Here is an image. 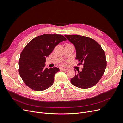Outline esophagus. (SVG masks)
Returning <instances> with one entry per match:
<instances>
[{"mask_svg":"<svg viewBox=\"0 0 123 123\" xmlns=\"http://www.w3.org/2000/svg\"><path fill=\"white\" fill-rule=\"evenodd\" d=\"M60 70L61 71H66L68 70V69H66V68H60Z\"/></svg>","mask_w":123,"mask_h":123,"instance_id":"34e87169","label":"esophagus"}]
</instances>
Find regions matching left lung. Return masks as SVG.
Returning <instances> with one entry per match:
<instances>
[{"label": "left lung", "instance_id": "8db88e82", "mask_svg": "<svg viewBox=\"0 0 123 123\" xmlns=\"http://www.w3.org/2000/svg\"><path fill=\"white\" fill-rule=\"evenodd\" d=\"M76 49V59L83 62L82 71L71 79L74 86L88 89L95 86L104 73L107 66L106 56L100 45L93 39L79 35H65ZM75 73L76 71L75 70Z\"/></svg>", "mask_w": 123, "mask_h": 123}]
</instances>
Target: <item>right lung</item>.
Returning a JSON list of instances; mask_svg holds the SVG:
<instances>
[{
	"mask_svg": "<svg viewBox=\"0 0 123 123\" xmlns=\"http://www.w3.org/2000/svg\"><path fill=\"white\" fill-rule=\"evenodd\" d=\"M66 40L60 34H45L34 38L24 47L19 60V73L28 87L41 91L53 85L59 69L45 68L46 58L57 45Z\"/></svg>",
	"mask_w": 123,
	"mask_h": 123,
	"instance_id": "right-lung-1",
	"label": "right lung"
}]
</instances>
